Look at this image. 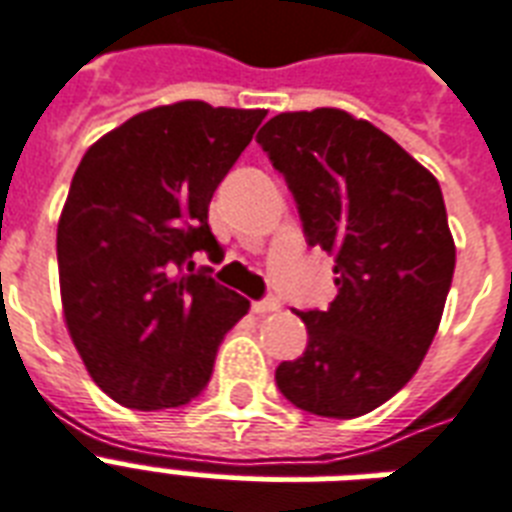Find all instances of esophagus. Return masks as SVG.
<instances>
[{"label":"esophagus","mask_w":512,"mask_h":512,"mask_svg":"<svg viewBox=\"0 0 512 512\" xmlns=\"http://www.w3.org/2000/svg\"><path fill=\"white\" fill-rule=\"evenodd\" d=\"M252 311L260 313V316H265V313H276L281 311V300L279 297H265V300H257V303H252Z\"/></svg>","instance_id":"34e87169"}]
</instances>
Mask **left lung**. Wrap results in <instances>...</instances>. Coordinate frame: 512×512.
I'll return each mask as SVG.
<instances>
[{
	"mask_svg": "<svg viewBox=\"0 0 512 512\" xmlns=\"http://www.w3.org/2000/svg\"><path fill=\"white\" fill-rule=\"evenodd\" d=\"M284 175L305 241L335 255L337 297L300 311L308 345L276 369L319 417L372 412L412 380L441 324L454 239L441 185L396 140L340 108L273 116L257 132Z\"/></svg>",
	"mask_w": 512,
	"mask_h": 512,
	"instance_id": "1",
	"label": "left lung"
}]
</instances>
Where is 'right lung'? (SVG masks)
<instances>
[{
    "mask_svg": "<svg viewBox=\"0 0 512 512\" xmlns=\"http://www.w3.org/2000/svg\"><path fill=\"white\" fill-rule=\"evenodd\" d=\"M263 119V108L204 100L151 108L76 167L58 223L60 300L87 372L116 404H188L249 311L193 255L217 247L209 201Z\"/></svg>",
    "mask_w": 512,
    "mask_h": 512,
    "instance_id": "add662e5",
    "label": "right lung"
}]
</instances>
